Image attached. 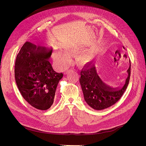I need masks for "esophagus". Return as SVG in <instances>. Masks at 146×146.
Returning <instances> with one entry per match:
<instances>
[{
  "mask_svg": "<svg viewBox=\"0 0 146 146\" xmlns=\"http://www.w3.org/2000/svg\"><path fill=\"white\" fill-rule=\"evenodd\" d=\"M69 70H66V74H68V72H69Z\"/></svg>",
  "mask_w": 146,
  "mask_h": 146,
  "instance_id": "1",
  "label": "esophagus"
}]
</instances>
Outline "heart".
<instances>
[{
	"label": "heart",
	"mask_w": 146,
	"mask_h": 146,
	"mask_svg": "<svg viewBox=\"0 0 146 146\" xmlns=\"http://www.w3.org/2000/svg\"><path fill=\"white\" fill-rule=\"evenodd\" d=\"M68 50L69 53H73L78 52L79 50V48L78 47H72L68 48ZM93 54H92L91 52H86L81 55L79 59H80L81 63H87L92 61V60L93 59ZM58 60L61 65L66 66L69 63L70 56L65 52H61L58 55Z\"/></svg>",
	"instance_id": "1"
}]
</instances>
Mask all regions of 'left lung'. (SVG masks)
<instances>
[{
  "label": "left lung",
  "mask_w": 146,
  "mask_h": 146,
  "mask_svg": "<svg viewBox=\"0 0 146 146\" xmlns=\"http://www.w3.org/2000/svg\"><path fill=\"white\" fill-rule=\"evenodd\" d=\"M124 48V47L123 46ZM127 70V76L123 84L114 87L107 85L99 76L96 67H88L80 72V83L86 104L96 110L111 107L120 99L125 92L130 77V61Z\"/></svg>",
  "instance_id": "8db88e82"
}]
</instances>
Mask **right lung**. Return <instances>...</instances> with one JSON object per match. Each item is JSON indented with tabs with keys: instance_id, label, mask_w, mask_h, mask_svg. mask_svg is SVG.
<instances>
[{
	"instance_id": "1",
	"label": "right lung",
	"mask_w": 146,
	"mask_h": 146,
	"mask_svg": "<svg viewBox=\"0 0 146 146\" xmlns=\"http://www.w3.org/2000/svg\"><path fill=\"white\" fill-rule=\"evenodd\" d=\"M52 47L27 41L16 59L15 80L24 99L34 108L46 110L54 103L57 85L63 77L53 69Z\"/></svg>"
}]
</instances>
